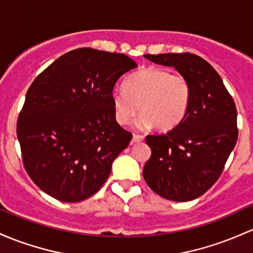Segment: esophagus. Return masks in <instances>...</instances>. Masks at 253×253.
I'll return each mask as SVG.
<instances>
[{
  "label": "esophagus",
  "mask_w": 253,
  "mask_h": 253,
  "mask_svg": "<svg viewBox=\"0 0 253 253\" xmlns=\"http://www.w3.org/2000/svg\"><path fill=\"white\" fill-rule=\"evenodd\" d=\"M143 140H144L143 135L133 134V137H132V144H133V143H139V141H143Z\"/></svg>",
  "instance_id": "esophagus-1"
}]
</instances>
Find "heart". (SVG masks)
I'll use <instances>...</instances> for the list:
<instances>
[{
    "mask_svg": "<svg viewBox=\"0 0 253 253\" xmlns=\"http://www.w3.org/2000/svg\"><path fill=\"white\" fill-rule=\"evenodd\" d=\"M192 97L190 80L181 73H170L168 69L148 67L132 74L125 87L116 88L112 96L116 121L126 126L137 115L139 129L155 125L160 131L177 126L188 112Z\"/></svg>",
    "mask_w": 253,
    "mask_h": 253,
    "instance_id": "b5f03b06",
    "label": "heart"
}]
</instances>
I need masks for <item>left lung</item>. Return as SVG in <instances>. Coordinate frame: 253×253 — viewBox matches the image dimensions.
<instances>
[{
    "instance_id": "left-lung-1",
    "label": "left lung",
    "mask_w": 253,
    "mask_h": 253,
    "mask_svg": "<svg viewBox=\"0 0 253 253\" xmlns=\"http://www.w3.org/2000/svg\"><path fill=\"white\" fill-rule=\"evenodd\" d=\"M145 57L187 77L192 97L177 126L165 134L146 137L151 157L143 176L163 198L192 201L217 181L237 144V108L221 77L202 57L190 52Z\"/></svg>"
}]
</instances>
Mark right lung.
I'll return each mask as SVG.
<instances>
[{
	"mask_svg": "<svg viewBox=\"0 0 253 253\" xmlns=\"http://www.w3.org/2000/svg\"><path fill=\"white\" fill-rule=\"evenodd\" d=\"M137 67L128 56L82 48L35 79L16 124L24 167L42 191L66 203L103 186L132 133L116 122L113 90Z\"/></svg>",
	"mask_w": 253,
	"mask_h": 253,
	"instance_id": "obj_1",
	"label": "right lung"
}]
</instances>
